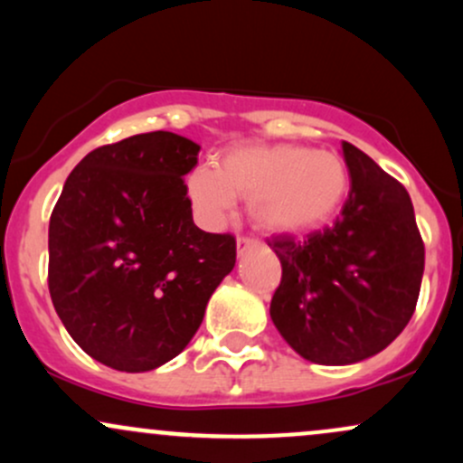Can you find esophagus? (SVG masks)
Returning a JSON list of instances; mask_svg holds the SVG:
<instances>
[{
	"label": "esophagus",
	"mask_w": 463,
	"mask_h": 463,
	"mask_svg": "<svg viewBox=\"0 0 463 463\" xmlns=\"http://www.w3.org/2000/svg\"><path fill=\"white\" fill-rule=\"evenodd\" d=\"M254 246H257V241H254V239H248V237H239L237 239V252L239 254H243L248 248H254Z\"/></svg>",
	"instance_id": "obj_1"
}]
</instances>
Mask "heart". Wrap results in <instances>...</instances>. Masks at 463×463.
Returning <instances> with one entry per match:
<instances>
[{
  "mask_svg": "<svg viewBox=\"0 0 463 463\" xmlns=\"http://www.w3.org/2000/svg\"><path fill=\"white\" fill-rule=\"evenodd\" d=\"M350 174L342 156L291 143H243L222 154L220 167L198 165L187 195L206 228H217L248 200L252 224L274 235L316 231L342 209Z\"/></svg>",
  "mask_w": 463,
  "mask_h": 463,
  "instance_id": "1",
  "label": "heart"
}]
</instances>
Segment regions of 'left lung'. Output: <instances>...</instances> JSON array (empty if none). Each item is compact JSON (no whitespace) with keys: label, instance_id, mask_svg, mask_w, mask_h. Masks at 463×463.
Segmentation results:
<instances>
[{"label":"left lung","instance_id":"1","mask_svg":"<svg viewBox=\"0 0 463 463\" xmlns=\"http://www.w3.org/2000/svg\"><path fill=\"white\" fill-rule=\"evenodd\" d=\"M350 191L333 226L272 239L283 279L269 316L300 357L350 365L381 353L416 309L424 243L407 189L344 141Z\"/></svg>","mask_w":463,"mask_h":463}]
</instances>
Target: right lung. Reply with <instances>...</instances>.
<instances>
[{
	"label": "right lung",
	"mask_w": 463,
	"mask_h": 463,
	"mask_svg": "<svg viewBox=\"0 0 463 463\" xmlns=\"http://www.w3.org/2000/svg\"><path fill=\"white\" fill-rule=\"evenodd\" d=\"M198 152L165 130L98 147L52 211V302L73 342L109 368L147 372L183 353L235 268V237L194 224L183 176Z\"/></svg>",
	"instance_id": "obj_1"
}]
</instances>
